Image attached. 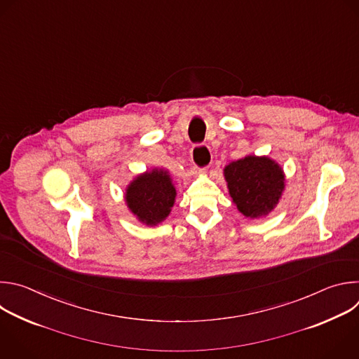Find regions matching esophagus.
<instances>
[{
	"label": "esophagus",
	"instance_id": "34e87169",
	"mask_svg": "<svg viewBox=\"0 0 359 359\" xmlns=\"http://www.w3.org/2000/svg\"><path fill=\"white\" fill-rule=\"evenodd\" d=\"M191 157L195 168H206L210 163V149L206 144H195L191 149Z\"/></svg>",
	"mask_w": 359,
	"mask_h": 359
}]
</instances>
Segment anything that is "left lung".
<instances>
[{"label":"left lung","mask_w":359,"mask_h":359,"mask_svg":"<svg viewBox=\"0 0 359 359\" xmlns=\"http://www.w3.org/2000/svg\"><path fill=\"white\" fill-rule=\"evenodd\" d=\"M229 194L246 218H260L274 209L284 189V172L269 157L248 156L224 170Z\"/></svg>","instance_id":"8db88e82"}]
</instances>
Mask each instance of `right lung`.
<instances>
[{
    "instance_id": "add662e5",
    "label": "right lung",
    "mask_w": 359,
    "mask_h": 359,
    "mask_svg": "<svg viewBox=\"0 0 359 359\" xmlns=\"http://www.w3.org/2000/svg\"><path fill=\"white\" fill-rule=\"evenodd\" d=\"M175 187L164 170H153L134 178L126 189V203L142 224L163 222L175 201Z\"/></svg>"
}]
</instances>
